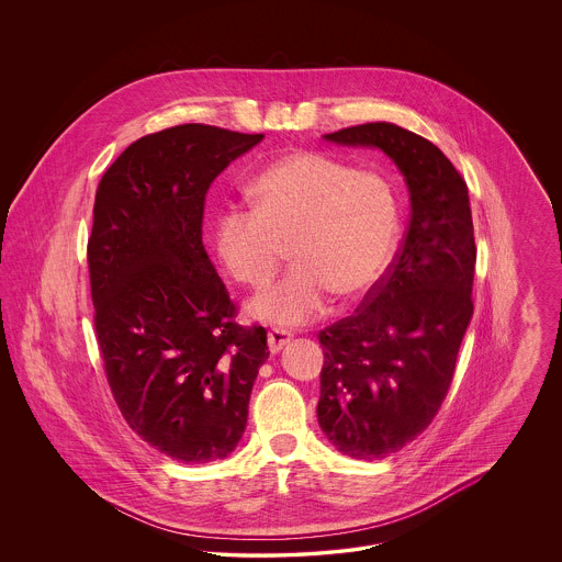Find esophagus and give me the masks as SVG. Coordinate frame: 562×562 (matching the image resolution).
<instances>
[{
    "instance_id": "esophagus-1",
    "label": "esophagus",
    "mask_w": 562,
    "mask_h": 562,
    "mask_svg": "<svg viewBox=\"0 0 562 562\" xmlns=\"http://www.w3.org/2000/svg\"><path fill=\"white\" fill-rule=\"evenodd\" d=\"M294 335L285 328H270L268 330V346H270V352H279Z\"/></svg>"
}]
</instances>
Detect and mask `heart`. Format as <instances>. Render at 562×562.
Returning <instances> with one entry per match:
<instances>
[{
	"label": "heart",
	"instance_id": "1",
	"mask_svg": "<svg viewBox=\"0 0 562 562\" xmlns=\"http://www.w3.org/2000/svg\"><path fill=\"white\" fill-rule=\"evenodd\" d=\"M252 207L229 205L216 221V248L244 285H266L281 266L292 270L248 305V314L281 326L321 316L330 294L368 292L387 268L401 210L394 186L376 170H357L321 151H294L263 166L250 183Z\"/></svg>",
	"mask_w": 562,
	"mask_h": 562
}]
</instances>
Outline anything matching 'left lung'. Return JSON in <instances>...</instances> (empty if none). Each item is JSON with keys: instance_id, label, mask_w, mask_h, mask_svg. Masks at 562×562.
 Listing matches in <instances>:
<instances>
[{"instance_id": "1", "label": "left lung", "mask_w": 562, "mask_h": 562, "mask_svg": "<svg viewBox=\"0 0 562 562\" xmlns=\"http://www.w3.org/2000/svg\"><path fill=\"white\" fill-rule=\"evenodd\" d=\"M379 147L404 175L411 218L404 240L352 316L321 330L318 422L352 459L379 461L435 419L474 314L476 241L468 183L430 140L394 123L324 136Z\"/></svg>"}]
</instances>
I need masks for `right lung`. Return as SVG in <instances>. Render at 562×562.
<instances>
[{
	"mask_svg": "<svg viewBox=\"0 0 562 562\" xmlns=\"http://www.w3.org/2000/svg\"><path fill=\"white\" fill-rule=\"evenodd\" d=\"M263 134L186 123L132 143L103 172L88 238L94 330L130 428L181 463L225 459L268 359L241 326L203 238L212 181Z\"/></svg>",
	"mask_w": 562,
	"mask_h": 562,
	"instance_id": "right-lung-1",
	"label": "right lung"
}]
</instances>
